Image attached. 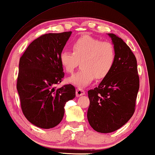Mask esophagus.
<instances>
[{
  "instance_id": "34e87169",
  "label": "esophagus",
  "mask_w": 155,
  "mask_h": 155,
  "mask_svg": "<svg viewBox=\"0 0 155 155\" xmlns=\"http://www.w3.org/2000/svg\"><path fill=\"white\" fill-rule=\"evenodd\" d=\"M84 94H85V92H84L82 89L78 88L77 90H76V96L78 97L82 96V95H84Z\"/></svg>"
}]
</instances>
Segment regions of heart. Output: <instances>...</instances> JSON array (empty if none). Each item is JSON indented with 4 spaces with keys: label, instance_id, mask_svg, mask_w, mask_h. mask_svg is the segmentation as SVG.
I'll return each mask as SVG.
<instances>
[{
    "label": "heart",
    "instance_id": "obj_1",
    "mask_svg": "<svg viewBox=\"0 0 155 155\" xmlns=\"http://www.w3.org/2000/svg\"><path fill=\"white\" fill-rule=\"evenodd\" d=\"M73 52L63 51L60 55L61 64L67 73H72L79 65L82 68L68 79L77 87H86L94 78L101 80L107 77L116 61V50L109 41H101L90 36L84 35L72 44Z\"/></svg>",
    "mask_w": 155,
    "mask_h": 155
}]
</instances>
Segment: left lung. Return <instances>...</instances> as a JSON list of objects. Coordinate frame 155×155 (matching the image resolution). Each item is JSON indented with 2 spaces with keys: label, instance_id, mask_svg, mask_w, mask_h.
Wrapping results in <instances>:
<instances>
[{
  "label": "left lung",
  "instance_id": "1",
  "mask_svg": "<svg viewBox=\"0 0 155 155\" xmlns=\"http://www.w3.org/2000/svg\"><path fill=\"white\" fill-rule=\"evenodd\" d=\"M107 35L116 50L115 63L99 86L88 91L89 124L101 133L114 132L130 120L139 90L135 55L122 39L114 34Z\"/></svg>",
  "mask_w": 155,
  "mask_h": 155
}]
</instances>
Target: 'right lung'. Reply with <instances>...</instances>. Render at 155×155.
I'll return each mask as SVG.
<instances>
[{"label":"right lung","mask_w":155,"mask_h":155,"mask_svg":"<svg viewBox=\"0 0 155 155\" xmlns=\"http://www.w3.org/2000/svg\"><path fill=\"white\" fill-rule=\"evenodd\" d=\"M72 31L49 33L34 40L20 59L17 83L21 108L27 120L41 128H52L64 116L65 103L75 97L71 84L56 88L64 73L60 55Z\"/></svg>","instance_id":"right-lung-1"}]
</instances>
